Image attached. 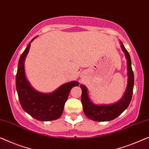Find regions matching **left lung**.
<instances>
[{
	"mask_svg": "<svg viewBox=\"0 0 149 149\" xmlns=\"http://www.w3.org/2000/svg\"><path fill=\"white\" fill-rule=\"evenodd\" d=\"M121 48L126 55L127 59V68H128V84L126 89V92L124 96L118 102L110 104V105H102L97 106L93 104L88 96L87 89L86 86L80 85L82 93L81 100L83 106V110L86 116L88 118L93 120L94 121H110L114 120L116 117L121 114L126 108L131 101L133 87H134V74L132 69L131 59L127 50L124 47L123 43H120Z\"/></svg>",
	"mask_w": 149,
	"mask_h": 149,
	"instance_id": "1",
	"label": "left lung"
}]
</instances>
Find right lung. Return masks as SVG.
Segmentation results:
<instances>
[{
	"label": "right lung",
	"instance_id": "right-lung-1",
	"mask_svg": "<svg viewBox=\"0 0 149 149\" xmlns=\"http://www.w3.org/2000/svg\"><path fill=\"white\" fill-rule=\"evenodd\" d=\"M35 38L29 42L20 57L16 75V88L20 104L25 112L38 120L50 121L58 119L61 116L71 90L78 86L79 83L77 81L69 82L51 94H42L31 87L25 77L24 61L31 43Z\"/></svg>",
	"mask_w": 149,
	"mask_h": 149
}]
</instances>
